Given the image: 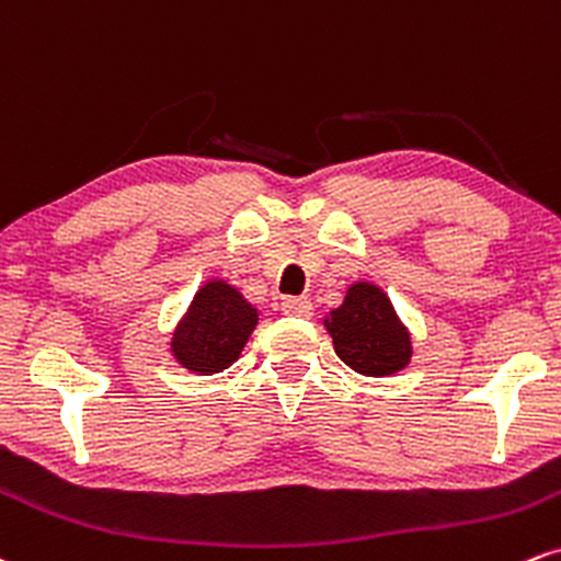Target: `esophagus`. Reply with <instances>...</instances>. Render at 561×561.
Instances as JSON below:
<instances>
[{"instance_id": "obj_1", "label": "esophagus", "mask_w": 561, "mask_h": 561, "mask_svg": "<svg viewBox=\"0 0 561 561\" xmlns=\"http://www.w3.org/2000/svg\"><path fill=\"white\" fill-rule=\"evenodd\" d=\"M280 312L288 314V318H301V320H309L312 318L314 307L309 299H296V296H288V299L280 301Z\"/></svg>"}]
</instances>
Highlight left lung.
Masks as SVG:
<instances>
[{"label": "left lung", "instance_id": "1", "mask_svg": "<svg viewBox=\"0 0 561 561\" xmlns=\"http://www.w3.org/2000/svg\"><path fill=\"white\" fill-rule=\"evenodd\" d=\"M322 325L331 333L339 359L367 378H386L412 362L410 328L378 283L354 280Z\"/></svg>", "mask_w": 561, "mask_h": 561}]
</instances>
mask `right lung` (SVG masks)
Listing matches in <instances>:
<instances>
[{"instance_id": "right-lung-1", "label": "right lung", "mask_w": 561, "mask_h": 561, "mask_svg": "<svg viewBox=\"0 0 561 561\" xmlns=\"http://www.w3.org/2000/svg\"><path fill=\"white\" fill-rule=\"evenodd\" d=\"M256 322L260 309L241 294L239 286L226 278H209L202 283L178 320L170 354L183 370L194 375L222 373L241 357Z\"/></svg>"}]
</instances>
